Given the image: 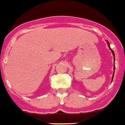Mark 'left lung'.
Instances as JSON below:
<instances>
[{"label": "left lung", "instance_id": "obj_1", "mask_svg": "<svg viewBox=\"0 0 125 125\" xmlns=\"http://www.w3.org/2000/svg\"><path fill=\"white\" fill-rule=\"evenodd\" d=\"M106 42H107V45H108V46H109V49L111 50V52H112V55H113V56H114V61H115V55H114V51L112 50L111 48V47H110V43H109V42L107 41V40H106ZM114 72H115V64H114V72H113V75H112V80H113V78H114Z\"/></svg>", "mask_w": 125, "mask_h": 125}]
</instances>
